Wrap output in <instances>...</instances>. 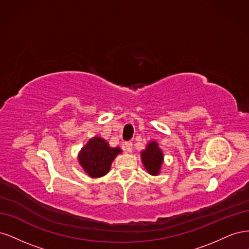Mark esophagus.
Here are the masks:
<instances>
[{"mask_svg":"<svg viewBox=\"0 0 249 249\" xmlns=\"http://www.w3.org/2000/svg\"><path fill=\"white\" fill-rule=\"evenodd\" d=\"M124 150L126 153H131L132 152V142L131 141H125L124 143Z\"/></svg>","mask_w":249,"mask_h":249,"instance_id":"1","label":"esophagus"}]
</instances>
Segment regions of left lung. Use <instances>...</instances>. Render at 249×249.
Listing matches in <instances>:
<instances>
[{"label":"left lung","mask_w":249,"mask_h":249,"mask_svg":"<svg viewBox=\"0 0 249 249\" xmlns=\"http://www.w3.org/2000/svg\"><path fill=\"white\" fill-rule=\"evenodd\" d=\"M141 160L143 166L152 176H158L161 170L164 155L159 144L156 141H150L145 149L141 152Z\"/></svg>","instance_id":"obj_1"}]
</instances>
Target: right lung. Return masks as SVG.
<instances>
[{
    "instance_id": "1",
    "label": "right lung",
    "mask_w": 249,
    "mask_h": 249,
    "mask_svg": "<svg viewBox=\"0 0 249 249\" xmlns=\"http://www.w3.org/2000/svg\"><path fill=\"white\" fill-rule=\"evenodd\" d=\"M118 154H122L119 147H111L105 139L93 137L80 150L78 159L89 177L101 178L109 172L111 164Z\"/></svg>"
}]
</instances>
